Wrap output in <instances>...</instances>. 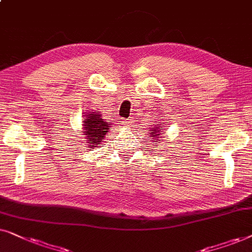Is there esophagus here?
Wrapping results in <instances>:
<instances>
[{"mask_svg":"<svg viewBox=\"0 0 252 252\" xmlns=\"http://www.w3.org/2000/svg\"><path fill=\"white\" fill-rule=\"evenodd\" d=\"M133 122H135V119H133V117H130V119L123 121V123L126 124V126H131V124H133Z\"/></svg>","mask_w":252,"mask_h":252,"instance_id":"1","label":"esophagus"}]
</instances>
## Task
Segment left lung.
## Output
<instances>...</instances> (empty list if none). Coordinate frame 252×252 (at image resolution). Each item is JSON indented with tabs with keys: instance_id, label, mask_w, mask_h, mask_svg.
I'll return each mask as SVG.
<instances>
[{
	"instance_id": "1",
	"label": "left lung",
	"mask_w": 252,
	"mask_h": 252,
	"mask_svg": "<svg viewBox=\"0 0 252 252\" xmlns=\"http://www.w3.org/2000/svg\"><path fill=\"white\" fill-rule=\"evenodd\" d=\"M161 124H162V123H160V124L154 123V124H152V128H151V130H150L149 136L153 137L152 139H154V142H156V143H160V140H162V139H159V137L162 135V131H163V129H162V126H161Z\"/></svg>"
}]
</instances>
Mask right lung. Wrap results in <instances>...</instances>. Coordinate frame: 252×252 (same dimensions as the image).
<instances>
[{
	"instance_id": "right-lung-1",
	"label": "right lung",
	"mask_w": 252,
	"mask_h": 252,
	"mask_svg": "<svg viewBox=\"0 0 252 252\" xmlns=\"http://www.w3.org/2000/svg\"><path fill=\"white\" fill-rule=\"evenodd\" d=\"M84 131L83 136L85 137V142L89 143L90 147H98L101 144L102 138L106 136L110 128L109 122H106L99 113L92 112L87 114L86 119L83 121Z\"/></svg>"
}]
</instances>
